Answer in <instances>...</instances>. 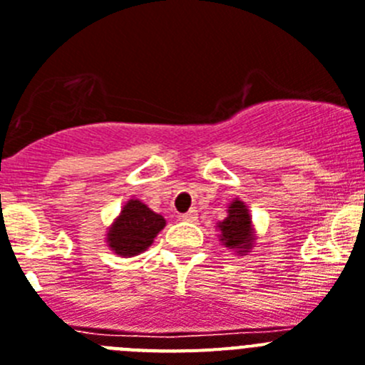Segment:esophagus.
Returning a JSON list of instances; mask_svg holds the SVG:
<instances>
[{
    "label": "esophagus",
    "mask_w": 365,
    "mask_h": 365,
    "mask_svg": "<svg viewBox=\"0 0 365 365\" xmlns=\"http://www.w3.org/2000/svg\"><path fill=\"white\" fill-rule=\"evenodd\" d=\"M182 218L185 222H196V218H198V213H196L195 209H191V211H187V213H183Z\"/></svg>",
    "instance_id": "obj_1"
}]
</instances>
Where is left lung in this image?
Returning <instances> with one entry per match:
<instances>
[{
  "mask_svg": "<svg viewBox=\"0 0 365 365\" xmlns=\"http://www.w3.org/2000/svg\"><path fill=\"white\" fill-rule=\"evenodd\" d=\"M218 230H220V240L224 242V246L230 250H237V253H248L255 242L248 205L240 202L239 198L230 204L227 217L218 222Z\"/></svg>",
  "mask_w": 365,
  "mask_h": 365,
  "instance_id": "obj_1",
  "label": "left lung"
}]
</instances>
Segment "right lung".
Wrapping results in <instances>:
<instances>
[{
  "label": "right lung",
  "instance_id": "add662e5",
  "mask_svg": "<svg viewBox=\"0 0 365 365\" xmlns=\"http://www.w3.org/2000/svg\"><path fill=\"white\" fill-rule=\"evenodd\" d=\"M165 227V218L154 213L141 200L126 202L121 215L108 230V248L119 257H134L154 242L156 235Z\"/></svg>",
  "mask_w": 365,
  "mask_h": 365
}]
</instances>
